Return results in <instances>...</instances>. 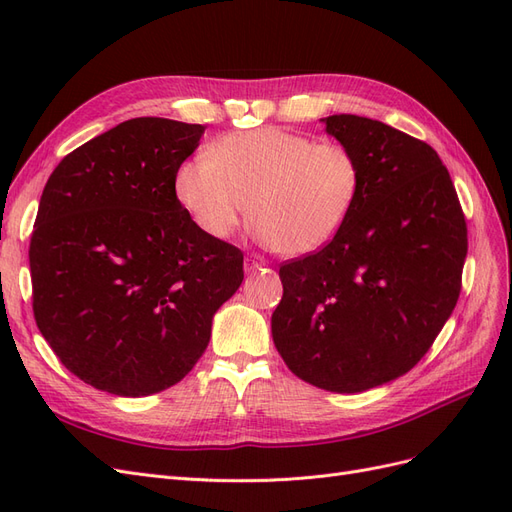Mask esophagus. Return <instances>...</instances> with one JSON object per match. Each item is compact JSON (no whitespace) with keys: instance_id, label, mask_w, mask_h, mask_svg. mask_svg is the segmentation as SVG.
I'll return each instance as SVG.
<instances>
[{"instance_id":"34e87169","label":"esophagus","mask_w":512,"mask_h":512,"mask_svg":"<svg viewBox=\"0 0 512 512\" xmlns=\"http://www.w3.org/2000/svg\"><path fill=\"white\" fill-rule=\"evenodd\" d=\"M262 267H267V262L262 260L260 256H247L245 258V273H254V271H258Z\"/></svg>"}]
</instances>
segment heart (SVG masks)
<instances>
[{
  "label": "heart",
  "mask_w": 512,
  "mask_h": 512,
  "mask_svg": "<svg viewBox=\"0 0 512 512\" xmlns=\"http://www.w3.org/2000/svg\"><path fill=\"white\" fill-rule=\"evenodd\" d=\"M173 188L209 239H228L250 211L260 241L284 256H307L348 224L363 190V166L342 143L269 126L232 132L207 156L185 160Z\"/></svg>",
  "instance_id": "b5f03b06"
}]
</instances>
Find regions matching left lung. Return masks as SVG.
Segmentation results:
<instances>
[{
	"label": "left lung",
	"instance_id": "left-lung-1",
	"mask_svg": "<svg viewBox=\"0 0 512 512\" xmlns=\"http://www.w3.org/2000/svg\"><path fill=\"white\" fill-rule=\"evenodd\" d=\"M320 121L359 156L363 190L327 247L280 267L271 333L294 376L361 393L404 376L451 318L468 228L427 143L359 115Z\"/></svg>",
	"mask_w": 512,
	"mask_h": 512
}]
</instances>
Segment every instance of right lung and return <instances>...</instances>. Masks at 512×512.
<instances>
[{"instance_id": "right-lung-1", "label": "right lung", "mask_w": 512, "mask_h": 512, "mask_svg": "<svg viewBox=\"0 0 512 512\" xmlns=\"http://www.w3.org/2000/svg\"><path fill=\"white\" fill-rule=\"evenodd\" d=\"M200 123L123 121L59 162L29 243L34 316L76 378L119 397L190 374L243 282V254L203 235L175 198Z\"/></svg>"}]
</instances>
